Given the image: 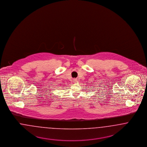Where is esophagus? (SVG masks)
I'll use <instances>...</instances> for the list:
<instances>
[{
    "label": "esophagus",
    "instance_id": "esophagus-1",
    "mask_svg": "<svg viewBox=\"0 0 147 147\" xmlns=\"http://www.w3.org/2000/svg\"><path fill=\"white\" fill-rule=\"evenodd\" d=\"M77 81V79H74V80H73V82H75H75H76Z\"/></svg>",
    "mask_w": 147,
    "mask_h": 147
}]
</instances>
